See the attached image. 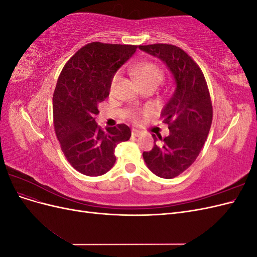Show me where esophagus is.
I'll use <instances>...</instances> for the list:
<instances>
[{
	"instance_id": "1",
	"label": "esophagus",
	"mask_w": 257,
	"mask_h": 257,
	"mask_svg": "<svg viewBox=\"0 0 257 257\" xmlns=\"http://www.w3.org/2000/svg\"><path fill=\"white\" fill-rule=\"evenodd\" d=\"M132 135H133L134 137H139V136H142V132H139L138 130L133 128V130H132Z\"/></svg>"
}]
</instances>
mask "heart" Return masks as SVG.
Instances as JSON below:
<instances>
[{"label":"heart","instance_id":"1","mask_svg":"<svg viewBox=\"0 0 257 257\" xmlns=\"http://www.w3.org/2000/svg\"><path fill=\"white\" fill-rule=\"evenodd\" d=\"M133 74L142 85L155 84L157 87L162 82L163 77H164L162 68L155 63H152V62H144V63L137 64L133 68ZM119 79H120V73L118 72L115 73V75L113 76V78L111 80V85H110L111 90L115 88V85L118 83Z\"/></svg>","mask_w":257,"mask_h":257}]
</instances>
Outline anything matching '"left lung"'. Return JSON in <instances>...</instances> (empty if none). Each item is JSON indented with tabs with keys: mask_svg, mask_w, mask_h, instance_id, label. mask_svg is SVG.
Returning a JSON list of instances; mask_svg holds the SVG:
<instances>
[{
	"mask_svg": "<svg viewBox=\"0 0 257 257\" xmlns=\"http://www.w3.org/2000/svg\"><path fill=\"white\" fill-rule=\"evenodd\" d=\"M159 58L172 73L176 89L161 116L168 124L169 135H152L154 147L143 157L158 177L172 179L183 173L196 160L205 145L212 122V104L203 72L182 49L168 44L139 46ZM161 140V144L156 142Z\"/></svg>",
	"mask_w": 257,
	"mask_h": 257,
	"instance_id": "8db88e82",
	"label": "left lung"
}]
</instances>
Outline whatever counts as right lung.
<instances>
[{
    "instance_id": "obj_1",
    "label": "right lung",
    "mask_w": 257,
    "mask_h": 257,
    "mask_svg": "<svg viewBox=\"0 0 257 257\" xmlns=\"http://www.w3.org/2000/svg\"><path fill=\"white\" fill-rule=\"evenodd\" d=\"M136 46L85 45L62 69L53 93V125L66 160L79 173L96 177L112 168L114 148L132 133L125 124L102 130L95 122L98 104L109 95L115 72Z\"/></svg>"
}]
</instances>
